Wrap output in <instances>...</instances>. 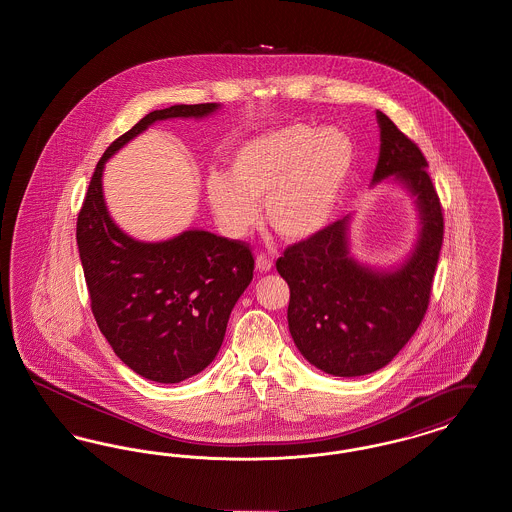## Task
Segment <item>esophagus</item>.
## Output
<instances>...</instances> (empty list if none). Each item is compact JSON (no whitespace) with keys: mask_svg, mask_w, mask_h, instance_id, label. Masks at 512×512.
Segmentation results:
<instances>
[{"mask_svg":"<svg viewBox=\"0 0 512 512\" xmlns=\"http://www.w3.org/2000/svg\"><path fill=\"white\" fill-rule=\"evenodd\" d=\"M255 267L257 270H261V272H268L270 268H272V259L265 255V253H261V255H257V259H255Z\"/></svg>","mask_w":512,"mask_h":512,"instance_id":"esophagus-1","label":"esophagus"}]
</instances>
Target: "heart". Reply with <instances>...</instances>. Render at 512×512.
I'll use <instances>...</instances> for the list:
<instances>
[{
	"label": "heart",
	"instance_id": "heart-1",
	"mask_svg": "<svg viewBox=\"0 0 512 512\" xmlns=\"http://www.w3.org/2000/svg\"><path fill=\"white\" fill-rule=\"evenodd\" d=\"M353 155L349 136L338 128H272L232 151L226 176L207 178V203L230 238L247 236L261 219L257 203H265L280 238L305 242L332 217Z\"/></svg>",
	"mask_w": 512,
	"mask_h": 512
}]
</instances>
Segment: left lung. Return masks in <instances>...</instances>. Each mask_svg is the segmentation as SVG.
Here are the masks:
<instances>
[{"label":"left lung","mask_w":512,"mask_h":512,"mask_svg":"<svg viewBox=\"0 0 512 512\" xmlns=\"http://www.w3.org/2000/svg\"><path fill=\"white\" fill-rule=\"evenodd\" d=\"M380 157L372 176H393L413 195L420 230L413 253L393 270L349 255L351 215L293 244L276 261L290 286L288 326L301 355L332 376H365L391 363L426 315L443 242V213L428 161L382 111Z\"/></svg>","instance_id":"obj_1"}]
</instances>
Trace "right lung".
<instances>
[{"label":"right lung","mask_w":512,"mask_h":512,"mask_svg":"<svg viewBox=\"0 0 512 512\" xmlns=\"http://www.w3.org/2000/svg\"><path fill=\"white\" fill-rule=\"evenodd\" d=\"M219 103L151 111L105 149L76 220L92 313L115 355L136 374L178 384L213 363L230 313L253 280L249 245L207 230L140 242L111 219L101 176L107 159L153 122L203 119Z\"/></svg>","instance_id":"obj_1"}]
</instances>
